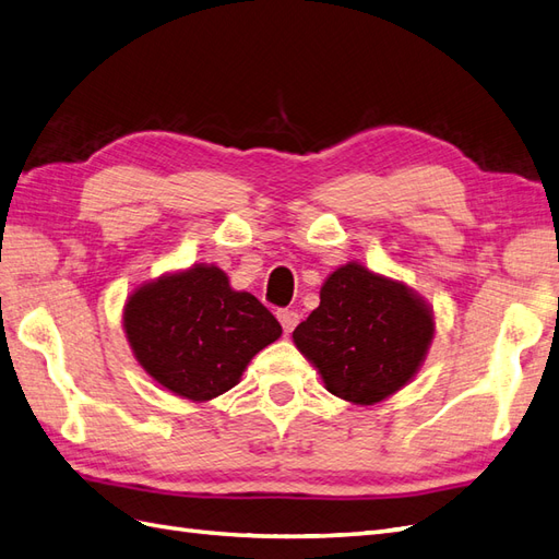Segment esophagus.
<instances>
[{"label":"esophagus","mask_w":559,"mask_h":559,"mask_svg":"<svg viewBox=\"0 0 559 559\" xmlns=\"http://www.w3.org/2000/svg\"><path fill=\"white\" fill-rule=\"evenodd\" d=\"M277 320L282 322L284 334H292L294 326L298 324V312H294V310H280L277 312Z\"/></svg>","instance_id":"esophagus-1"}]
</instances>
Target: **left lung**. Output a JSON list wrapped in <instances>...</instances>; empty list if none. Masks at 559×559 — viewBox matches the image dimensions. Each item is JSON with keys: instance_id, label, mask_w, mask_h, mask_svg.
Segmentation results:
<instances>
[{"instance_id": "8db88e82", "label": "left lung", "mask_w": 559, "mask_h": 559, "mask_svg": "<svg viewBox=\"0 0 559 559\" xmlns=\"http://www.w3.org/2000/svg\"><path fill=\"white\" fill-rule=\"evenodd\" d=\"M433 332V310L415 289L350 261L324 280L320 306L292 338L326 391L377 405L413 382Z\"/></svg>"}]
</instances>
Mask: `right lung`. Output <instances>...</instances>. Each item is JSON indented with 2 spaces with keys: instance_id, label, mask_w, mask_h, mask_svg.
<instances>
[{
  "instance_id": "obj_1",
  "label": "right lung",
  "mask_w": 559,
  "mask_h": 559,
  "mask_svg": "<svg viewBox=\"0 0 559 559\" xmlns=\"http://www.w3.org/2000/svg\"><path fill=\"white\" fill-rule=\"evenodd\" d=\"M132 356L156 384L206 403L239 384L247 365L282 336L275 316L225 272L199 263L132 289L122 306Z\"/></svg>"
}]
</instances>
